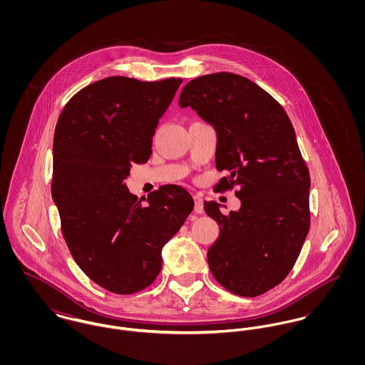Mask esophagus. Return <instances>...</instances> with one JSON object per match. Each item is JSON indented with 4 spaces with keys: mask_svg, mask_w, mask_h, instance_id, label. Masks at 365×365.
I'll return each mask as SVG.
<instances>
[{
    "mask_svg": "<svg viewBox=\"0 0 365 365\" xmlns=\"http://www.w3.org/2000/svg\"><path fill=\"white\" fill-rule=\"evenodd\" d=\"M194 202H195V205H194V210H195L197 213H202V212H204L202 198H201L200 195H194Z\"/></svg>",
    "mask_w": 365,
    "mask_h": 365,
    "instance_id": "1",
    "label": "esophagus"
}]
</instances>
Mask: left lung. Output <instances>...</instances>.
<instances>
[{"instance_id": "1", "label": "left lung", "mask_w": 365, "mask_h": 365, "mask_svg": "<svg viewBox=\"0 0 365 365\" xmlns=\"http://www.w3.org/2000/svg\"><path fill=\"white\" fill-rule=\"evenodd\" d=\"M178 105L216 132V168L229 173L219 188L239 187L242 205L229 215L204 202L220 232L208 249L210 272L236 295H261L288 275L309 232L311 177L292 123L268 93L233 73L191 80Z\"/></svg>"}]
</instances>
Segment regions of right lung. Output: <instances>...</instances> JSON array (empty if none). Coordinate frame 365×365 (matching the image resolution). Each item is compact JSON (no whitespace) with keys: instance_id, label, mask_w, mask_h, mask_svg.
<instances>
[{"instance_id":"add662e5","label":"right lung","mask_w":365,"mask_h":365,"mask_svg":"<svg viewBox=\"0 0 365 365\" xmlns=\"http://www.w3.org/2000/svg\"><path fill=\"white\" fill-rule=\"evenodd\" d=\"M181 78L139 81L113 76L78 91L63 108L53 139L52 198L78 267L100 287L133 294L161 269V250L194 208L178 185L142 200L125 180L152 155L158 119Z\"/></svg>"}]
</instances>
